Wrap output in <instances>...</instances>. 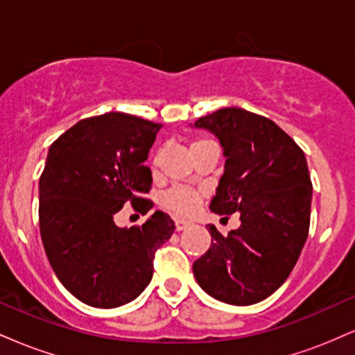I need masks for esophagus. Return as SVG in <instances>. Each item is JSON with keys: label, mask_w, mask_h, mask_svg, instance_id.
<instances>
[{"label": "esophagus", "mask_w": 355, "mask_h": 355, "mask_svg": "<svg viewBox=\"0 0 355 355\" xmlns=\"http://www.w3.org/2000/svg\"><path fill=\"white\" fill-rule=\"evenodd\" d=\"M189 227H191V222H187V220H175V230L177 232L189 229Z\"/></svg>", "instance_id": "34e87169"}]
</instances>
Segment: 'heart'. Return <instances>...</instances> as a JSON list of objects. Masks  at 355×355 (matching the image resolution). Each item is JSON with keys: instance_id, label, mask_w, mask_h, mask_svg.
Segmentation results:
<instances>
[{"instance_id": "1", "label": "heart", "mask_w": 355, "mask_h": 355, "mask_svg": "<svg viewBox=\"0 0 355 355\" xmlns=\"http://www.w3.org/2000/svg\"><path fill=\"white\" fill-rule=\"evenodd\" d=\"M209 144H214V141L207 140V138H195L190 144V152ZM155 162H157V158H155ZM162 205L177 215H190L200 205V191L191 189V187L175 185L164 193Z\"/></svg>"}]
</instances>
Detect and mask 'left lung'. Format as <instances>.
<instances>
[{
    "mask_svg": "<svg viewBox=\"0 0 355 355\" xmlns=\"http://www.w3.org/2000/svg\"><path fill=\"white\" fill-rule=\"evenodd\" d=\"M193 126L214 133L225 157L210 210L240 214V227L225 237L207 225L211 243L193 262V275L220 302L257 304L287 280L307 240L312 202L307 160L280 126L247 110H217Z\"/></svg>",
    "mask_w": 355,
    "mask_h": 355,
    "instance_id": "8db88e82",
    "label": "left lung"
}]
</instances>
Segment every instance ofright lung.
Returning <instances> with one entry per match:
<instances>
[{
  "label": "right lung",
  "instance_id": "1",
  "mask_svg": "<svg viewBox=\"0 0 355 355\" xmlns=\"http://www.w3.org/2000/svg\"><path fill=\"white\" fill-rule=\"evenodd\" d=\"M162 125L125 113L85 118L48 150L40 178V232L50 266L83 304L132 302L153 275V255L172 237L173 220L157 210L141 227L120 229L126 202L146 214L152 187L145 160Z\"/></svg>",
  "mask_w": 355,
  "mask_h": 355
}]
</instances>
